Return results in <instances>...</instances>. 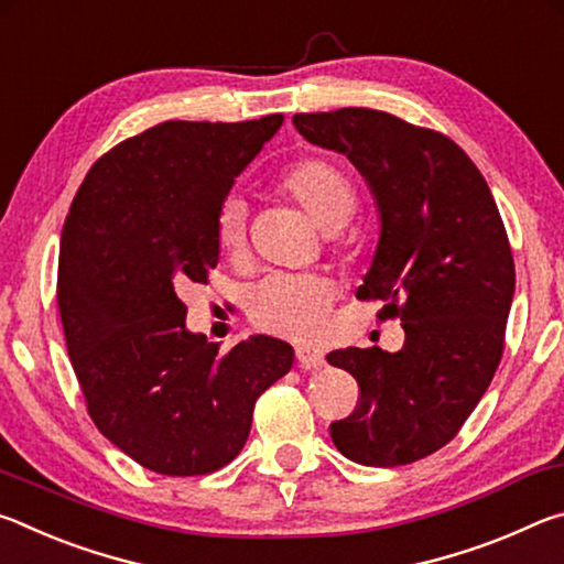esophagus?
Here are the masks:
<instances>
[{
  "mask_svg": "<svg viewBox=\"0 0 564 564\" xmlns=\"http://www.w3.org/2000/svg\"><path fill=\"white\" fill-rule=\"evenodd\" d=\"M295 358H299L303 368H321L323 362H326V356H323L318 348H308V346H301L295 350Z\"/></svg>",
  "mask_w": 564,
  "mask_h": 564,
  "instance_id": "1",
  "label": "esophagus"
}]
</instances>
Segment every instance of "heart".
Instances as JSON below:
<instances>
[{
	"mask_svg": "<svg viewBox=\"0 0 564 564\" xmlns=\"http://www.w3.org/2000/svg\"><path fill=\"white\" fill-rule=\"evenodd\" d=\"M281 188L313 221L336 231L358 206L356 181L336 159L308 156L281 176ZM216 243L226 256H241L248 241V208L228 194L214 218ZM333 285L316 273H269L246 293V313L256 328L293 340H311L328 326Z\"/></svg>",
	"mask_w": 564,
	"mask_h": 564,
	"instance_id": "obj_1",
	"label": "heart"
}]
</instances>
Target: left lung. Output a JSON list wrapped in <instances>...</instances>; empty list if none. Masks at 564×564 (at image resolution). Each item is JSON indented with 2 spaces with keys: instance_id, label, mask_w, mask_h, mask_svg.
Wrapping results in <instances>:
<instances>
[{
  "instance_id": "8db88e82",
  "label": "left lung",
  "mask_w": 564,
  "mask_h": 564,
  "mask_svg": "<svg viewBox=\"0 0 564 564\" xmlns=\"http://www.w3.org/2000/svg\"><path fill=\"white\" fill-rule=\"evenodd\" d=\"M293 123L346 154L373 188L380 241L358 299L383 303L378 321L405 330L398 352H328L360 388L330 437L360 465L423 460L460 433L500 366L514 261L498 204L470 156L435 129L356 107Z\"/></svg>"
}]
</instances>
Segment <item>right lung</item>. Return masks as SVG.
<instances>
[{"mask_svg":"<svg viewBox=\"0 0 564 564\" xmlns=\"http://www.w3.org/2000/svg\"><path fill=\"white\" fill-rule=\"evenodd\" d=\"M281 123H156L97 159L64 221L56 303L72 368L94 425L147 470H221L293 366L279 338L221 350L188 333L178 299L216 269L218 206Z\"/></svg>","mask_w":564,"mask_h":564,"instance_id":"add662e5","label":"right lung"}]
</instances>
